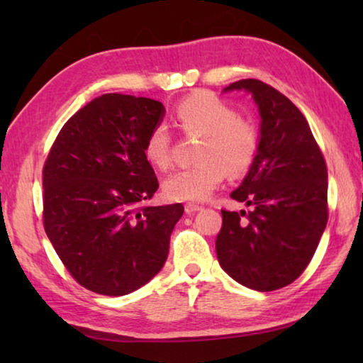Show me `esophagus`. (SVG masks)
<instances>
[{
    "label": "esophagus",
    "instance_id": "esophagus-1",
    "mask_svg": "<svg viewBox=\"0 0 363 363\" xmlns=\"http://www.w3.org/2000/svg\"><path fill=\"white\" fill-rule=\"evenodd\" d=\"M200 210H201V206L196 205V203H187V205H186V213H187V214H192V213L200 211Z\"/></svg>",
    "mask_w": 363,
    "mask_h": 363
}]
</instances>
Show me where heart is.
<instances>
[{"label":"heart","instance_id":"obj_1","mask_svg":"<svg viewBox=\"0 0 363 363\" xmlns=\"http://www.w3.org/2000/svg\"><path fill=\"white\" fill-rule=\"evenodd\" d=\"M174 123L187 136H200L194 167L167 177L163 192L169 200L201 201L218 189L225 169L238 176L248 171L259 149L255 125L240 118L235 108L211 93H195L174 110ZM171 134L157 125L145 140V157L158 169L171 167Z\"/></svg>","mask_w":363,"mask_h":363}]
</instances>
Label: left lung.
I'll return each instance as SVG.
<instances>
[{
	"label": "left lung",
	"mask_w": 363,
	"mask_h": 363,
	"mask_svg": "<svg viewBox=\"0 0 363 363\" xmlns=\"http://www.w3.org/2000/svg\"><path fill=\"white\" fill-rule=\"evenodd\" d=\"M233 89L253 96L261 136L247 177L230 194L251 211H220L216 255L238 284L274 291L304 272L327 227V164L309 123L286 96L253 78L224 91Z\"/></svg>",
	"instance_id": "1"
}]
</instances>
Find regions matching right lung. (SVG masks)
I'll list each match as a JSON object with an SVG mask.
<instances>
[{"instance_id":"obj_1","label":"right lung","mask_w":363,"mask_h":363,"mask_svg":"<svg viewBox=\"0 0 363 363\" xmlns=\"http://www.w3.org/2000/svg\"><path fill=\"white\" fill-rule=\"evenodd\" d=\"M162 102L102 94L65 123L43 168V224L65 269L106 296L136 291L162 270L184 206H150L158 189L145 157Z\"/></svg>"}]
</instances>
